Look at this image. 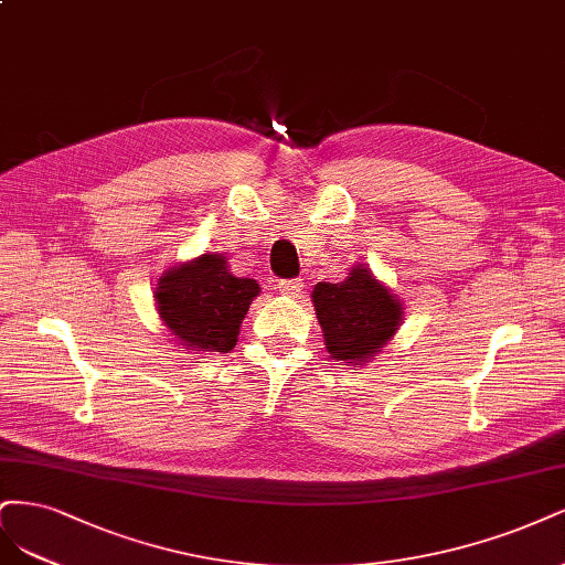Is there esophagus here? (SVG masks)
Masks as SVG:
<instances>
[{
	"mask_svg": "<svg viewBox=\"0 0 565 565\" xmlns=\"http://www.w3.org/2000/svg\"><path fill=\"white\" fill-rule=\"evenodd\" d=\"M277 288H279V294H284L288 298H298L305 290V281L302 279H281V281H277Z\"/></svg>",
	"mask_w": 565,
	"mask_h": 565,
	"instance_id": "obj_1",
	"label": "esophagus"
}]
</instances>
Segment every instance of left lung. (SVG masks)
Instances as JSON below:
<instances>
[{
	"label": "left lung",
	"mask_w": 565,
	"mask_h": 565,
	"mask_svg": "<svg viewBox=\"0 0 565 565\" xmlns=\"http://www.w3.org/2000/svg\"><path fill=\"white\" fill-rule=\"evenodd\" d=\"M326 350L338 361L359 363L380 352L402 321V302L390 288L356 267L340 284L319 281L312 290Z\"/></svg>",
	"instance_id": "obj_1"
}]
</instances>
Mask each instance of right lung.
Listing matches in <instances>:
<instances>
[{
	"instance_id": "right-lung-1",
	"label": "right lung",
	"mask_w": 565,
	"mask_h": 565,
	"mask_svg": "<svg viewBox=\"0 0 565 565\" xmlns=\"http://www.w3.org/2000/svg\"><path fill=\"white\" fill-rule=\"evenodd\" d=\"M258 294L260 286L234 277L223 256L204 253L202 258L169 269L154 298L163 323L185 348L227 354L236 344L250 300Z\"/></svg>"
}]
</instances>
